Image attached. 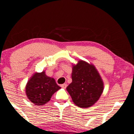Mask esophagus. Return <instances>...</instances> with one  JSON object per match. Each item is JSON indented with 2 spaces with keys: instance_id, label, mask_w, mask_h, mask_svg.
Masks as SVG:
<instances>
[{
  "instance_id": "34e87169",
  "label": "esophagus",
  "mask_w": 134,
  "mask_h": 134,
  "mask_svg": "<svg viewBox=\"0 0 134 134\" xmlns=\"http://www.w3.org/2000/svg\"><path fill=\"white\" fill-rule=\"evenodd\" d=\"M60 86L62 87V88H64V89H65L66 87H67V84H61L60 85Z\"/></svg>"
}]
</instances>
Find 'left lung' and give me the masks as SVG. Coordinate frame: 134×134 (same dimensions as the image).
<instances>
[{
    "label": "left lung",
    "instance_id": "left-lung-1",
    "mask_svg": "<svg viewBox=\"0 0 134 134\" xmlns=\"http://www.w3.org/2000/svg\"><path fill=\"white\" fill-rule=\"evenodd\" d=\"M72 79L67 91L77 107L89 108L99 99L103 91V82L94 66L79 61L73 66Z\"/></svg>",
    "mask_w": 134,
    "mask_h": 134
}]
</instances>
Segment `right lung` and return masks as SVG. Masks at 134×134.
<instances>
[{
  "instance_id": "obj_1",
  "label": "right lung",
  "mask_w": 134,
  "mask_h": 134,
  "mask_svg": "<svg viewBox=\"0 0 134 134\" xmlns=\"http://www.w3.org/2000/svg\"><path fill=\"white\" fill-rule=\"evenodd\" d=\"M60 89L53 78L46 76L44 72L35 73L27 83L26 93L33 103L40 106L50 101L52 95Z\"/></svg>"
}]
</instances>
